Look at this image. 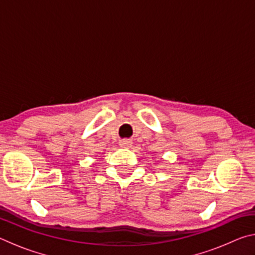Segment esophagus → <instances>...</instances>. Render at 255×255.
Masks as SVG:
<instances>
[{
    "instance_id": "34e87169",
    "label": "esophagus",
    "mask_w": 255,
    "mask_h": 255,
    "mask_svg": "<svg viewBox=\"0 0 255 255\" xmlns=\"http://www.w3.org/2000/svg\"><path fill=\"white\" fill-rule=\"evenodd\" d=\"M131 140L130 139H122L119 141V145L122 146V147H125V148H128V147H130L131 146Z\"/></svg>"
}]
</instances>
